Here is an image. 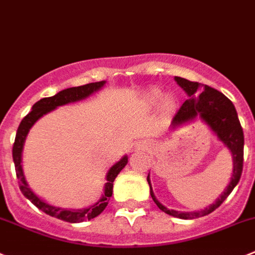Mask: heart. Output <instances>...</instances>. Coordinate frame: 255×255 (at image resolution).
<instances>
[{"mask_svg": "<svg viewBox=\"0 0 255 255\" xmlns=\"http://www.w3.org/2000/svg\"><path fill=\"white\" fill-rule=\"evenodd\" d=\"M160 97H161V92L158 89L148 90V92L143 95V104L147 107V108H149V107L154 106V104L157 103V101L160 99ZM161 104H162L163 109L170 111V109H172L173 107L176 106V98L172 94H166L163 95Z\"/></svg>", "mask_w": 255, "mask_h": 255, "instance_id": "heart-1", "label": "heart"}]
</instances>
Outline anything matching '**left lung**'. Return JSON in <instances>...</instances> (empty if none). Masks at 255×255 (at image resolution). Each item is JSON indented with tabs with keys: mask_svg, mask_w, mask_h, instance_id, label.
I'll use <instances>...</instances> for the list:
<instances>
[{
	"mask_svg": "<svg viewBox=\"0 0 255 255\" xmlns=\"http://www.w3.org/2000/svg\"><path fill=\"white\" fill-rule=\"evenodd\" d=\"M175 82L185 90V93L189 95V98L184 102V104L180 107L177 113L173 116L172 122H171L172 128H177L180 126L192 122L199 117L200 120L205 122L208 127L213 130L219 141L223 142V144L229 149L233 157L232 177H230L228 186L225 187L224 191L221 192L220 196L213 204L199 211H189V213H186V211H177L172 210V209L170 210L165 205H162L154 196L148 173L147 182L149 185L151 197L156 203V205L160 208V210L168 214V215L175 216V218L190 219L191 220V219L201 218V216L213 213L215 209H218L221 204L224 203V200L229 196L233 189L238 185L243 171L244 134H243L242 126H240L234 104L223 93L209 87V85L190 82V80L180 77H175Z\"/></svg>",
	"mask_w": 255,
	"mask_h": 255,
	"instance_id": "obj_1",
	"label": "left lung"
}]
</instances>
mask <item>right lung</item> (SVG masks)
<instances>
[{"mask_svg":"<svg viewBox=\"0 0 255 255\" xmlns=\"http://www.w3.org/2000/svg\"><path fill=\"white\" fill-rule=\"evenodd\" d=\"M106 80L102 82H95L89 83V84L80 85V87H73L64 89L59 92L58 94L49 97V98H42L39 102L32 106L31 112L27 116L21 121L20 126L17 128V133H16L15 143H13L12 148V157H13V163H15L16 168V176L18 178V185H20V190L23 194L26 199H28L31 203L34 204L37 209L44 211L45 214L54 218H58L60 220L68 221V223H82V221L90 220L94 219L95 216H98L104 209L108 205V201L111 199L112 194H113V182L118 173L125 168V166L128 163V156H125L121 158L118 162L114 163L111 168L108 170L106 175V185H104V191L102 195L101 199L93 205L88 206L84 209H63L59 206H54L37 196L32 190L28 186L27 181H26L25 173L22 170V151H23V144H25L26 137H27L28 132L32 128V126L37 122V121L44 117L45 114L50 113L54 109H56L60 106H65L69 103H75V102L83 101V99L88 98L95 92L101 90L102 88L106 85Z\"/></svg>","mask_w":255,"mask_h":255,"instance_id":"obj_1","label":"right lung"}]
</instances>
